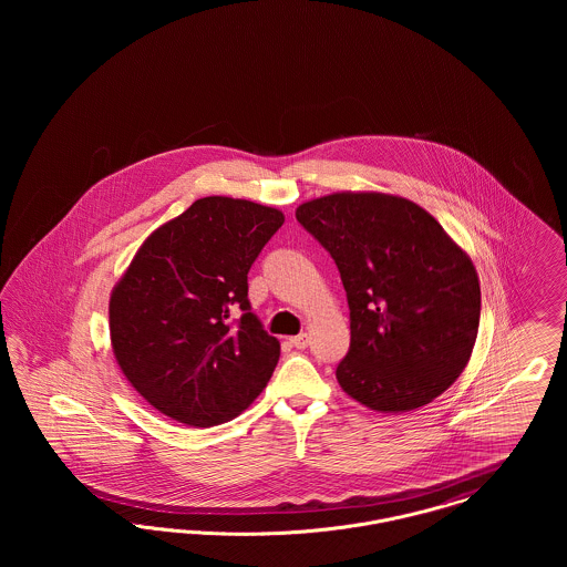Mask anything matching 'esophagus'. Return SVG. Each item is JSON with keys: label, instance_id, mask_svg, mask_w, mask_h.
Here are the masks:
<instances>
[{"label": "esophagus", "instance_id": "esophagus-1", "mask_svg": "<svg viewBox=\"0 0 567 567\" xmlns=\"http://www.w3.org/2000/svg\"><path fill=\"white\" fill-rule=\"evenodd\" d=\"M291 344L299 349V351H303V349H308V344H310V338H308V333H299L296 338H291Z\"/></svg>", "mask_w": 567, "mask_h": 567}]
</instances>
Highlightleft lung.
I'll list each match as a JSON object with an SVG mask.
<instances>
[{
    "label": "left lung",
    "instance_id": "left-lung-1",
    "mask_svg": "<svg viewBox=\"0 0 567 567\" xmlns=\"http://www.w3.org/2000/svg\"><path fill=\"white\" fill-rule=\"evenodd\" d=\"M299 225L336 261L351 310L340 386L378 412L430 404L463 372L481 323L470 257L421 206L382 193L301 204Z\"/></svg>",
    "mask_w": 567,
    "mask_h": 567
}]
</instances>
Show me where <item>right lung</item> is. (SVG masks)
I'll return each mask as SVG.
<instances>
[{"instance_id": "add662e5", "label": "right lung", "mask_w": 567, "mask_h": 567, "mask_svg": "<svg viewBox=\"0 0 567 567\" xmlns=\"http://www.w3.org/2000/svg\"><path fill=\"white\" fill-rule=\"evenodd\" d=\"M282 223L246 199H197L142 244L114 287L116 361L165 416L220 425L268 384L280 344L250 308L248 270Z\"/></svg>"}]
</instances>
